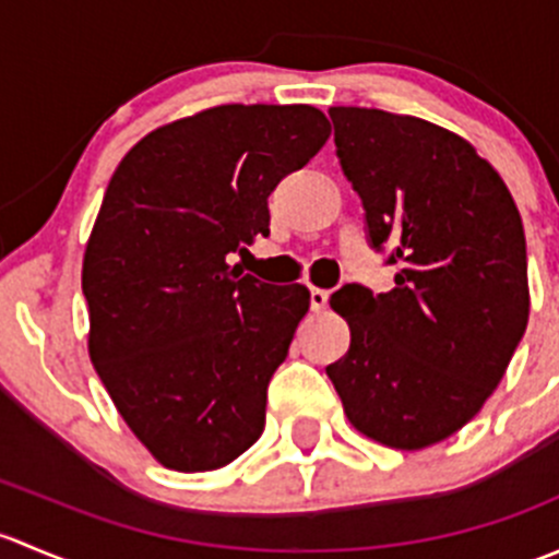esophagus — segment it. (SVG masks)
Instances as JSON below:
<instances>
[{
	"label": "esophagus",
	"mask_w": 559,
	"mask_h": 559,
	"mask_svg": "<svg viewBox=\"0 0 559 559\" xmlns=\"http://www.w3.org/2000/svg\"><path fill=\"white\" fill-rule=\"evenodd\" d=\"M326 300H330V292L319 289V286H311V308H313V311H324Z\"/></svg>",
	"instance_id": "1"
}]
</instances>
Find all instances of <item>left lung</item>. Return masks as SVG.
<instances>
[{
    "mask_svg": "<svg viewBox=\"0 0 559 559\" xmlns=\"http://www.w3.org/2000/svg\"><path fill=\"white\" fill-rule=\"evenodd\" d=\"M370 243L392 246L394 289L343 286L352 346L326 368L348 421L403 452L436 447L484 408L530 316L522 216L498 170L438 123L330 107Z\"/></svg>",
    "mask_w": 559,
    "mask_h": 559,
    "instance_id": "8db88e82",
    "label": "left lung"
}]
</instances>
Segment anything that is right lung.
<instances>
[{"mask_svg": "<svg viewBox=\"0 0 559 559\" xmlns=\"http://www.w3.org/2000/svg\"><path fill=\"white\" fill-rule=\"evenodd\" d=\"M326 138L319 107L216 105L145 134L107 183L83 253L88 357L170 471H216L262 436L311 292L227 257L270 235V191Z\"/></svg>", "mask_w": 559, "mask_h": 559, "instance_id": "right-lung-1", "label": "right lung"}]
</instances>
